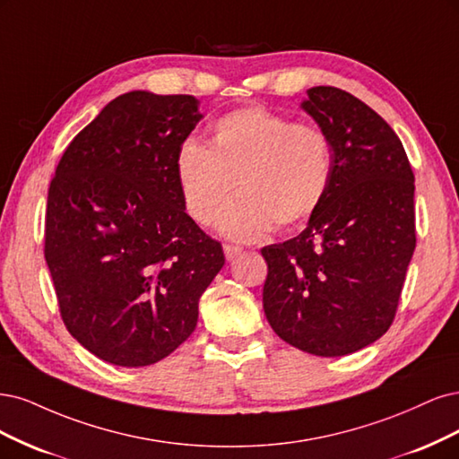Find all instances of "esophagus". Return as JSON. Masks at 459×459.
I'll use <instances>...</instances> for the list:
<instances>
[{"label":"esophagus","mask_w":459,"mask_h":459,"mask_svg":"<svg viewBox=\"0 0 459 459\" xmlns=\"http://www.w3.org/2000/svg\"><path fill=\"white\" fill-rule=\"evenodd\" d=\"M223 251H225L227 261H234L236 257L242 255V247H238V246H229V244H225V246H223Z\"/></svg>","instance_id":"1"}]
</instances>
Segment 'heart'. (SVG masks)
<instances>
[{"instance_id":"heart-1","label":"heart","mask_w":459,"mask_h":459,"mask_svg":"<svg viewBox=\"0 0 459 459\" xmlns=\"http://www.w3.org/2000/svg\"><path fill=\"white\" fill-rule=\"evenodd\" d=\"M332 175V144L320 129L259 107L221 116L208 144L186 139L175 158L183 205L198 225L213 223L236 183L240 196L219 219V230L232 240L308 219L326 198Z\"/></svg>"}]
</instances>
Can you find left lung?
<instances>
[{
	"label": "left lung",
	"instance_id": "8db88e82",
	"mask_svg": "<svg viewBox=\"0 0 459 459\" xmlns=\"http://www.w3.org/2000/svg\"><path fill=\"white\" fill-rule=\"evenodd\" d=\"M301 108L330 139L333 175L307 229L264 246L263 308L286 343L345 357L385 333L416 249L413 173L391 126L337 87H310Z\"/></svg>",
	"mask_w": 459,
	"mask_h": 459
}]
</instances>
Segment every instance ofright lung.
Returning <instances> with one entry per match:
<instances>
[{"instance_id": "1", "label": "right lung", "mask_w": 459, "mask_h": 459, "mask_svg": "<svg viewBox=\"0 0 459 459\" xmlns=\"http://www.w3.org/2000/svg\"><path fill=\"white\" fill-rule=\"evenodd\" d=\"M198 99L129 91L68 144L49 186L46 261L76 342L124 368L166 359L195 332L225 255L186 215L175 177Z\"/></svg>"}]
</instances>
